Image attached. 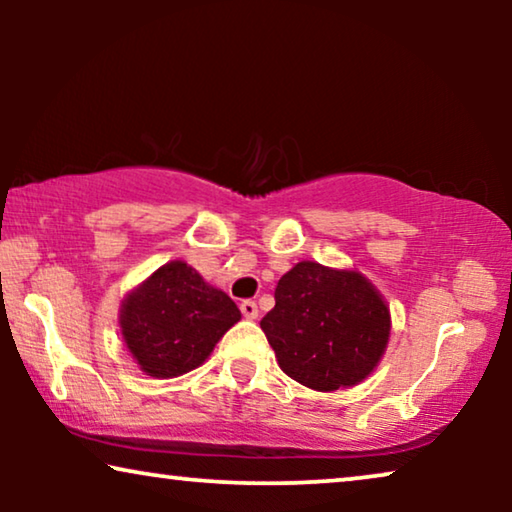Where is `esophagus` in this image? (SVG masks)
Here are the masks:
<instances>
[{"mask_svg": "<svg viewBox=\"0 0 512 512\" xmlns=\"http://www.w3.org/2000/svg\"><path fill=\"white\" fill-rule=\"evenodd\" d=\"M240 310L244 314V319H256L258 317V305L254 303V300H242Z\"/></svg>", "mask_w": 512, "mask_h": 512, "instance_id": "obj_1", "label": "esophagus"}]
</instances>
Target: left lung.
Here are the masks:
<instances>
[{
    "label": "left lung",
    "instance_id": "left-lung-1",
    "mask_svg": "<svg viewBox=\"0 0 512 512\" xmlns=\"http://www.w3.org/2000/svg\"><path fill=\"white\" fill-rule=\"evenodd\" d=\"M279 368L314 391L354 387L387 352V300L354 268L300 261L282 275L261 319Z\"/></svg>",
    "mask_w": 512,
    "mask_h": 512
}]
</instances>
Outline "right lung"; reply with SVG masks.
Listing matches in <instances>:
<instances>
[{
    "instance_id": "obj_1",
    "label": "right lung",
    "mask_w": 512,
    "mask_h": 512,
    "mask_svg": "<svg viewBox=\"0 0 512 512\" xmlns=\"http://www.w3.org/2000/svg\"><path fill=\"white\" fill-rule=\"evenodd\" d=\"M242 319L228 293L184 261L151 272L123 298L118 326L142 373L167 380L202 366L230 326Z\"/></svg>"
}]
</instances>
